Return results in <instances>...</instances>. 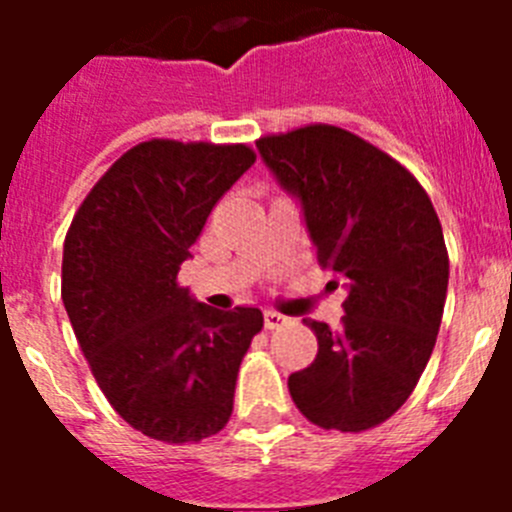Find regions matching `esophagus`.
Segmentation results:
<instances>
[{
    "instance_id": "esophagus-1",
    "label": "esophagus",
    "mask_w": 512,
    "mask_h": 512,
    "mask_svg": "<svg viewBox=\"0 0 512 512\" xmlns=\"http://www.w3.org/2000/svg\"><path fill=\"white\" fill-rule=\"evenodd\" d=\"M284 323H287V318H284L282 312H277V310H266L264 312L266 330H274V328H279V325H284Z\"/></svg>"
}]
</instances>
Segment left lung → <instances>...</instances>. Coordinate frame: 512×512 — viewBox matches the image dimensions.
Returning <instances> with one entry per match:
<instances>
[{
    "mask_svg": "<svg viewBox=\"0 0 512 512\" xmlns=\"http://www.w3.org/2000/svg\"><path fill=\"white\" fill-rule=\"evenodd\" d=\"M256 148L300 197L320 266L348 287L341 328L305 320L318 356L289 377V395L325 431L377 428L413 395L436 346L449 287L441 220L397 158L336 125L261 135Z\"/></svg>",
    "mask_w": 512,
    "mask_h": 512,
    "instance_id": "1",
    "label": "left lung"
}]
</instances>
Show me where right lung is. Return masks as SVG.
I'll list each match as a JSON object with an SVG mask.
<instances>
[{"label":"right lung","mask_w":512,"mask_h":512,"mask_svg":"<svg viewBox=\"0 0 512 512\" xmlns=\"http://www.w3.org/2000/svg\"><path fill=\"white\" fill-rule=\"evenodd\" d=\"M253 161L246 143L143 140L104 171L63 241L61 297L79 348L115 413L156 441L223 431L264 328L259 307L212 310L176 279Z\"/></svg>","instance_id":"obj_1"}]
</instances>
